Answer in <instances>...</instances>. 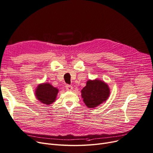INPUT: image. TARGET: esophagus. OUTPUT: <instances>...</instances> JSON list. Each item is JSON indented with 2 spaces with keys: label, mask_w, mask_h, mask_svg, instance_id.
I'll return each mask as SVG.
<instances>
[{
  "label": "esophagus",
  "mask_w": 153,
  "mask_h": 153,
  "mask_svg": "<svg viewBox=\"0 0 153 153\" xmlns=\"http://www.w3.org/2000/svg\"><path fill=\"white\" fill-rule=\"evenodd\" d=\"M66 89L67 91H71L72 90V87L71 85H69L68 84H66Z\"/></svg>",
  "instance_id": "1"
}]
</instances>
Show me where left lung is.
Listing matches in <instances>:
<instances>
[{
    "label": "left lung",
    "instance_id": "8db88e82",
    "mask_svg": "<svg viewBox=\"0 0 153 153\" xmlns=\"http://www.w3.org/2000/svg\"><path fill=\"white\" fill-rule=\"evenodd\" d=\"M82 98L86 106L95 108L108 98L110 89L108 85L100 80H89L81 91Z\"/></svg>",
    "mask_w": 153,
    "mask_h": 153
}]
</instances>
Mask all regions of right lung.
<instances>
[{"label":"right lung","mask_w":153,"mask_h":153,"mask_svg":"<svg viewBox=\"0 0 153 153\" xmlns=\"http://www.w3.org/2000/svg\"><path fill=\"white\" fill-rule=\"evenodd\" d=\"M58 89L54 87L50 83L46 82L38 85L35 91L36 99L46 105H50L56 100Z\"/></svg>","instance_id":"add662e5"}]
</instances>
